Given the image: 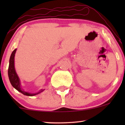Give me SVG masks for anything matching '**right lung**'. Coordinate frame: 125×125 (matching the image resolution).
<instances>
[{
    "instance_id": "add662e5",
    "label": "right lung",
    "mask_w": 125,
    "mask_h": 125,
    "mask_svg": "<svg viewBox=\"0 0 125 125\" xmlns=\"http://www.w3.org/2000/svg\"><path fill=\"white\" fill-rule=\"evenodd\" d=\"M16 51V49L13 51L10 56L9 60V65L8 68V76L9 78V81L10 82L11 84L17 90L21 93L22 94H25L26 96H32L36 95V94H40L44 90L41 89L37 94H30V93L24 91L23 90L21 89V83H20V80L19 78L18 74L16 73L15 69V66H14V58H15V54Z\"/></svg>"
}]
</instances>
